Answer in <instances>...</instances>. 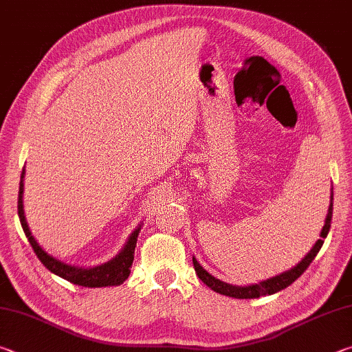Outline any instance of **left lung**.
I'll return each mask as SVG.
<instances>
[{
	"label": "left lung",
	"instance_id": "obj_1",
	"mask_svg": "<svg viewBox=\"0 0 352 352\" xmlns=\"http://www.w3.org/2000/svg\"><path fill=\"white\" fill-rule=\"evenodd\" d=\"M332 200H333V189L331 188V201H329V208H327L324 225H323V228H321L320 239L315 242V245L311 248V252H309L305 256V258L298 262L296 265L292 267L290 270H285V272L279 273V275L273 276V278L264 279V281H261L258 284H250V285H243V287H242V285H233V284L223 283V281H220V279L214 278L211 273L206 272L204 267L200 265V262L192 256L195 273H197V276L211 290L217 292V294L225 295V296L239 298V300H250V298H259V296H265V295H273L279 290L289 287L292 283L296 281V279L300 278L302 273H305V270L307 269L309 265H311V262L315 259V256H317V253L320 252V248L323 247V242H324L326 236H327V233H329V228H331Z\"/></svg>",
	"mask_w": 352,
	"mask_h": 352
}]
</instances>
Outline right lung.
Segmentation results:
<instances>
[{
    "instance_id": "add662e5",
    "label": "right lung",
    "mask_w": 352,
    "mask_h": 352,
    "mask_svg": "<svg viewBox=\"0 0 352 352\" xmlns=\"http://www.w3.org/2000/svg\"><path fill=\"white\" fill-rule=\"evenodd\" d=\"M25 175L26 170L23 169L21 178H20V190H19V216L23 226V231L28 237L29 243H31L37 258L41 261L47 270L54 275L60 276L67 281L73 283L76 285H82V287H109V285H121L130 275V269L133 264L135 256V247L136 241H138V234L141 231L142 223H140L129 236L127 242L124 247L119 250L116 256H113L110 261L104 262V264L94 265V267H79V265H69L67 262L54 258L46 250L35 241L32 236L29 225L26 222L25 216V205H23V192H25Z\"/></svg>"
}]
</instances>
